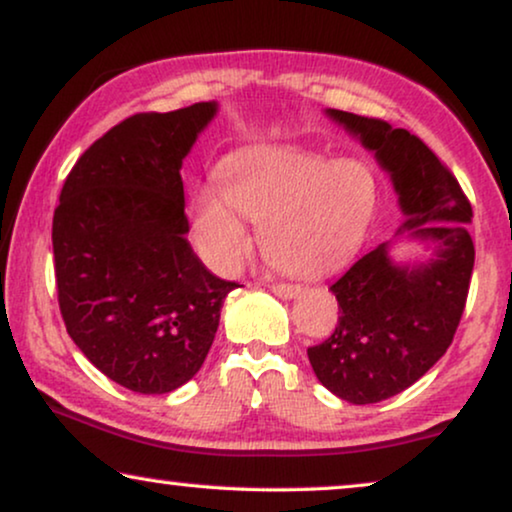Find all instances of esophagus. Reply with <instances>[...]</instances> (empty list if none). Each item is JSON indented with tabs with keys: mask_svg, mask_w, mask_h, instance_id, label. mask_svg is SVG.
<instances>
[{
	"mask_svg": "<svg viewBox=\"0 0 512 512\" xmlns=\"http://www.w3.org/2000/svg\"><path fill=\"white\" fill-rule=\"evenodd\" d=\"M270 291L284 300H293L300 296V286H293V284H270Z\"/></svg>",
	"mask_w": 512,
	"mask_h": 512,
	"instance_id": "esophagus-1",
	"label": "esophagus"
}]
</instances>
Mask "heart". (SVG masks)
Here are the masks:
<instances>
[{"instance_id":"b5f03b06","label":"heart","mask_w":512,"mask_h":512,"mask_svg":"<svg viewBox=\"0 0 512 512\" xmlns=\"http://www.w3.org/2000/svg\"><path fill=\"white\" fill-rule=\"evenodd\" d=\"M377 207L380 184L363 160L263 146L230 156L219 188H200L193 235L212 268L233 272L251 249L244 219L261 228V249L275 268L317 277L359 254Z\"/></svg>"}]
</instances>
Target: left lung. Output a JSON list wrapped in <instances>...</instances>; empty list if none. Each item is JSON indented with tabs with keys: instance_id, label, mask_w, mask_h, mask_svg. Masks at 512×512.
Here are the masks:
<instances>
[{
	"instance_id": "obj_1",
	"label": "left lung",
	"mask_w": 512,
	"mask_h": 512,
	"mask_svg": "<svg viewBox=\"0 0 512 512\" xmlns=\"http://www.w3.org/2000/svg\"><path fill=\"white\" fill-rule=\"evenodd\" d=\"M373 153L394 186L401 228L331 286L340 317L333 335L307 349L317 380L342 401L380 403L415 384L447 352L464 312L475 247L471 202L422 139L387 121L324 109ZM398 241L423 254L396 259Z\"/></svg>"
}]
</instances>
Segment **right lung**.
Segmentation results:
<instances>
[{
	"label": "right lung",
	"mask_w": 512,
	"mask_h": 512,
	"mask_svg": "<svg viewBox=\"0 0 512 512\" xmlns=\"http://www.w3.org/2000/svg\"><path fill=\"white\" fill-rule=\"evenodd\" d=\"M216 114L212 100L125 118L76 160L53 214L67 333L137 394H170L198 373L237 286L186 240L181 165Z\"/></svg>",
	"instance_id": "obj_1"
}]
</instances>
